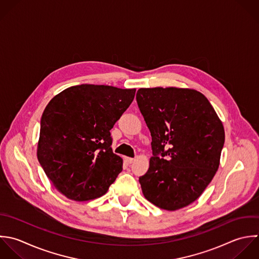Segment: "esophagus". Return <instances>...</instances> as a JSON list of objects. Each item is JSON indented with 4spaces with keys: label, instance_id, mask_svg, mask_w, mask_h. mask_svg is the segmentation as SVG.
<instances>
[{
    "label": "esophagus",
    "instance_id": "34e87169",
    "mask_svg": "<svg viewBox=\"0 0 259 259\" xmlns=\"http://www.w3.org/2000/svg\"><path fill=\"white\" fill-rule=\"evenodd\" d=\"M125 160H126L127 163H132V162H134L135 158H132V157H125Z\"/></svg>",
    "mask_w": 259,
    "mask_h": 259
}]
</instances>
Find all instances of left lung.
Masks as SVG:
<instances>
[{"mask_svg": "<svg viewBox=\"0 0 259 259\" xmlns=\"http://www.w3.org/2000/svg\"><path fill=\"white\" fill-rule=\"evenodd\" d=\"M136 100L151 133L147 172L139 178L146 200L176 211L194 203L216 175L225 131L208 99L193 89L142 88Z\"/></svg>", "mask_w": 259, "mask_h": 259, "instance_id": "left-lung-1", "label": "left lung"}]
</instances>
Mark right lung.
I'll list each match as a JSON object with an SVG mask.
<instances>
[{"instance_id":"obj_1","label":"right lung","mask_w":259,"mask_h":259,"mask_svg":"<svg viewBox=\"0 0 259 259\" xmlns=\"http://www.w3.org/2000/svg\"><path fill=\"white\" fill-rule=\"evenodd\" d=\"M135 89L79 84L65 89L46 106L37 157L54 188L82 202L105 195L123 169L113 153L110 130L132 103Z\"/></svg>"}]
</instances>
